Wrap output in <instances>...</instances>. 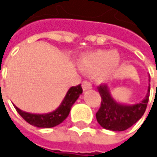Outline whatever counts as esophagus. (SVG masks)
<instances>
[{"label": "esophagus", "mask_w": 157, "mask_h": 157, "mask_svg": "<svg viewBox=\"0 0 157 157\" xmlns=\"http://www.w3.org/2000/svg\"><path fill=\"white\" fill-rule=\"evenodd\" d=\"M82 87L84 90H87V89H90V88H92V85L90 84L88 81H84L82 83Z\"/></svg>", "instance_id": "1"}]
</instances>
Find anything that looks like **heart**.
I'll return each instance as SVG.
<instances>
[{"label":"heart","instance_id":"b5f03b06","mask_svg":"<svg viewBox=\"0 0 157 157\" xmlns=\"http://www.w3.org/2000/svg\"><path fill=\"white\" fill-rule=\"evenodd\" d=\"M120 56L117 52L99 50L83 56L80 67L88 73H95L98 81H106L118 71Z\"/></svg>","mask_w":157,"mask_h":157}]
</instances>
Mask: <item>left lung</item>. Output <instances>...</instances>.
<instances>
[{
  "instance_id": "obj_1",
  "label": "left lung",
  "mask_w": 157,
  "mask_h": 157,
  "mask_svg": "<svg viewBox=\"0 0 157 157\" xmlns=\"http://www.w3.org/2000/svg\"><path fill=\"white\" fill-rule=\"evenodd\" d=\"M150 81V79H149ZM98 91L101 95V106L96 113L99 124L107 130L124 131L130 128L140 120L147 108L150 96V86L146 98L140 104L134 105H124L115 101L108 90L106 85H100Z\"/></svg>"
}]
</instances>
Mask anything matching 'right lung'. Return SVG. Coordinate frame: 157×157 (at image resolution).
<instances>
[{
	"label": "right lung",
	"instance_id": "obj_1",
	"mask_svg": "<svg viewBox=\"0 0 157 157\" xmlns=\"http://www.w3.org/2000/svg\"><path fill=\"white\" fill-rule=\"evenodd\" d=\"M82 92L83 89L81 85L71 86L67 92V95L65 96L59 107L56 110L48 114H31L21 110L17 106H15V108L17 112L23 118V120L30 124L36 126L38 128L55 127V126L60 124L69 116L72 105L76 101L80 94H82Z\"/></svg>",
	"mask_w": 157,
	"mask_h": 157
}]
</instances>
